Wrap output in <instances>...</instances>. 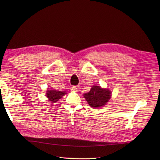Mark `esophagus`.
I'll return each mask as SVG.
<instances>
[{"label": "esophagus", "mask_w": 160, "mask_h": 160, "mask_svg": "<svg viewBox=\"0 0 160 160\" xmlns=\"http://www.w3.org/2000/svg\"><path fill=\"white\" fill-rule=\"evenodd\" d=\"M71 90L72 91H77V87L75 86V85H72V86L71 87Z\"/></svg>", "instance_id": "34e87169"}]
</instances>
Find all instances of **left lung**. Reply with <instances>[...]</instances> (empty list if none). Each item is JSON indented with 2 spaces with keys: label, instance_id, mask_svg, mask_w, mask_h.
<instances>
[{
  "label": "left lung",
  "instance_id": "left-lung-1",
  "mask_svg": "<svg viewBox=\"0 0 160 160\" xmlns=\"http://www.w3.org/2000/svg\"><path fill=\"white\" fill-rule=\"evenodd\" d=\"M84 98L91 107L98 108L108 102L111 98V92L99 86H93L89 92L84 94Z\"/></svg>",
  "mask_w": 160,
  "mask_h": 160
}]
</instances>
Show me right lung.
<instances>
[{
	"mask_svg": "<svg viewBox=\"0 0 160 160\" xmlns=\"http://www.w3.org/2000/svg\"><path fill=\"white\" fill-rule=\"evenodd\" d=\"M66 93L65 91H55V90H48L47 93V97L51 103H55L59 100L61 98H62Z\"/></svg>",
	"mask_w": 160,
	"mask_h": 160,
	"instance_id": "obj_1",
	"label": "right lung"
}]
</instances>
